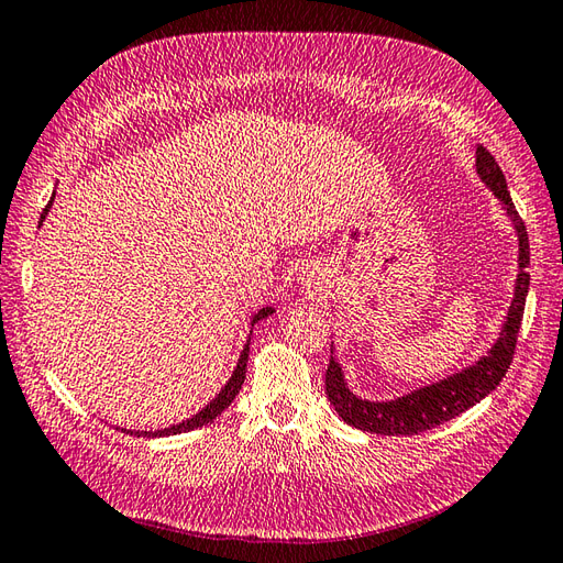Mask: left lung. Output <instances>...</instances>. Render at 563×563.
I'll list each match as a JSON object with an SVG mask.
<instances>
[{
  "label": "left lung",
  "instance_id": "left-lung-1",
  "mask_svg": "<svg viewBox=\"0 0 563 563\" xmlns=\"http://www.w3.org/2000/svg\"><path fill=\"white\" fill-rule=\"evenodd\" d=\"M477 175L485 185L494 191L496 199L504 203L506 216L511 218L516 234H518V278L511 307H508L506 321L501 325L499 341L492 345L485 357H479L470 367L455 372L437 384H429L424 388H417L408 396H400L394 400L378 402V400H362L347 388L341 364L333 357L331 347V362L325 369V396L335 408L338 417L343 422L352 424L362 431H372V434L384 437H410L420 434L431 427H439L443 422L453 420L467 408H473L482 398L489 396L492 390L499 386L506 376L508 367L514 362V350L518 341L522 311H526V297L530 287V242L526 232V222L518 216L516 206L511 201V194L506 187V177L501 167L496 165L494 155L485 148L477 146Z\"/></svg>",
  "mask_w": 563,
  "mask_h": 563
}]
</instances>
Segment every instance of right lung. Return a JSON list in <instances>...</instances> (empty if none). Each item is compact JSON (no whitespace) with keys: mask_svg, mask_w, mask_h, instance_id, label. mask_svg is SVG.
Returning <instances> with one entry per match:
<instances>
[{"mask_svg":"<svg viewBox=\"0 0 563 563\" xmlns=\"http://www.w3.org/2000/svg\"><path fill=\"white\" fill-rule=\"evenodd\" d=\"M52 201H55V194H52L49 203L45 206V211H43V216H41V225H43V220H45L47 213H49ZM41 225H37V228H41ZM271 313H273V307L258 309V311L254 313L252 325L258 323L261 319L271 317ZM250 343H252V338H246L244 350H242V355H240V362H238V367H234V372H232V376H230V382L220 388V394H218L211 402H208L203 410L191 415L189 420L179 422V424H173V427H167V429H158V431H132V429H122V431H126V434H134V437H173V434H185V431L199 429V427H203V424H208V422H213L216 417H218L222 410H225L228 405L234 400V396L240 394V388H242V384H244V376H246V360H250Z\"/></svg>","mask_w":563,"mask_h":563,"instance_id":"add662e5","label":"right lung"}]
</instances>
